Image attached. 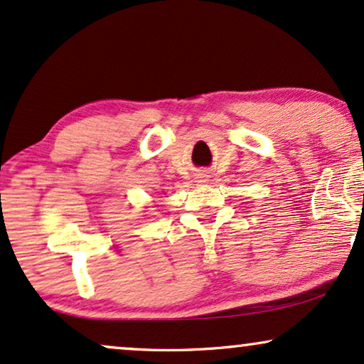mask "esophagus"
<instances>
[{
  "label": "esophagus",
  "instance_id": "esophagus-1",
  "mask_svg": "<svg viewBox=\"0 0 364 364\" xmlns=\"http://www.w3.org/2000/svg\"><path fill=\"white\" fill-rule=\"evenodd\" d=\"M197 182H200V183L208 182V176H207V173H198V176H197Z\"/></svg>",
  "mask_w": 364,
  "mask_h": 364
}]
</instances>
